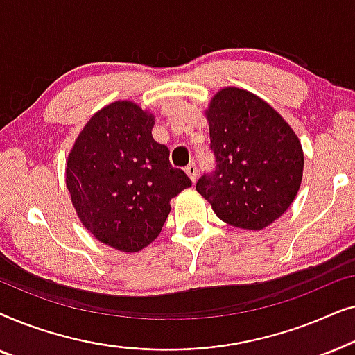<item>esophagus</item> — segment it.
Wrapping results in <instances>:
<instances>
[{"mask_svg": "<svg viewBox=\"0 0 355 355\" xmlns=\"http://www.w3.org/2000/svg\"><path fill=\"white\" fill-rule=\"evenodd\" d=\"M186 174L189 176V179H191L192 182L197 181V174H198V168L196 166V164H189V166L186 168Z\"/></svg>", "mask_w": 355, "mask_h": 355, "instance_id": "34e87169", "label": "esophagus"}]
</instances>
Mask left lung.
<instances>
[{
    "mask_svg": "<svg viewBox=\"0 0 355 355\" xmlns=\"http://www.w3.org/2000/svg\"><path fill=\"white\" fill-rule=\"evenodd\" d=\"M216 171L197 192L221 221L247 231L275 223L294 202L304 150L278 111L239 87L218 90L205 110Z\"/></svg>",
    "mask_w": 355,
    "mask_h": 355,
    "instance_id": "left-lung-1",
    "label": "left lung"
}]
</instances>
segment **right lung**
Wrapping results in <instances>:
<instances>
[{
    "label": "right lung",
    "mask_w": 355,
    "mask_h": 355,
    "mask_svg": "<svg viewBox=\"0 0 355 355\" xmlns=\"http://www.w3.org/2000/svg\"><path fill=\"white\" fill-rule=\"evenodd\" d=\"M155 116L130 100L103 106L87 121L66 162V187L87 231L132 254L157 239L171 198L191 187L155 142Z\"/></svg>",
    "instance_id": "obj_1"
}]
</instances>
